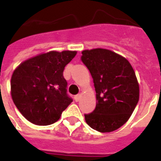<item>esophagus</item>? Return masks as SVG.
I'll return each mask as SVG.
<instances>
[{
    "instance_id": "obj_1",
    "label": "esophagus",
    "mask_w": 161,
    "mask_h": 161,
    "mask_svg": "<svg viewBox=\"0 0 161 161\" xmlns=\"http://www.w3.org/2000/svg\"><path fill=\"white\" fill-rule=\"evenodd\" d=\"M81 99V94H78V95H76L75 97H74V100H75V101H79Z\"/></svg>"
}]
</instances>
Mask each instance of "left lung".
I'll return each instance as SVG.
<instances>
[{"label": "left lung", "instance_id": "left-lung-1", "mask_svg": "<svg viewBox=\"0 0 161 161\" xmlns=\"http://www.w3.org/2000/svg\"><path fill=\"white\" fill-rule=\"evenodd\" d=\"M96 92V107L85 114L87 124L100 132L118 129L130 118L139 100V85L130 62L106 49L82 51Z\"/></svg>", "mask_w": 161, "mask_h": 161}]
</instances>
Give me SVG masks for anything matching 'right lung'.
<instances>
[{
    "instance_id": "1",
    "label": "right lung",
    "mask_w": 161,
    "mask_h": 161,
    "mask_svg": "<svg viewBox=\"0 0 161 161\" xmlns=\"http://www.w3.org/2000/svg\"><path fill=\"white\" fill-rule=\"evenodd\" d=\"M77 51H49L22 62L12 73L11 94L13 102L33 124L55 123L72 102L67 94L63 77L66 65Z\"/></svg>"
}]
</instances>
